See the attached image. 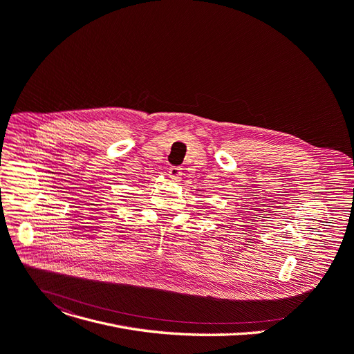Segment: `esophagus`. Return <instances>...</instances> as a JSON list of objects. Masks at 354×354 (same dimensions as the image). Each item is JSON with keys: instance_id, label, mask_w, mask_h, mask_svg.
<instances>
[{"instance_id": "obj_1", "label": "esophagus", "mask_w": 354, "mask_h": 354, "mask_svg": "<svg viewBox=\"0 0 354 354\" xmlns=\"http://www.w3.org/2000/svg\"><path fill=\"white\" fill-rule=\"evenodd\" d=\"M168 172H169V178L172 180H180V178H182V168L180 167H171L168 169Z\"/></svg>"}]
</instances>
